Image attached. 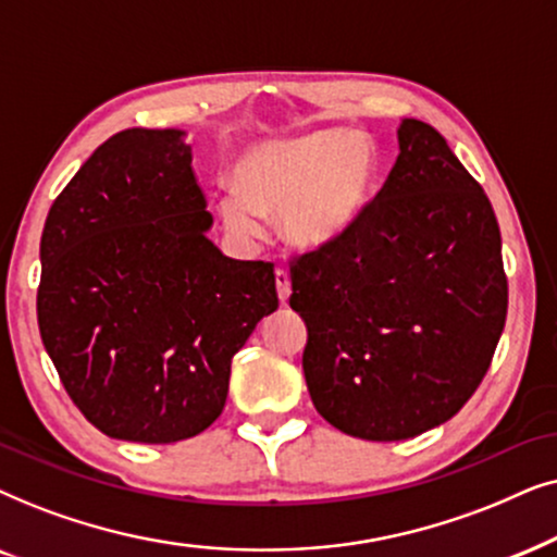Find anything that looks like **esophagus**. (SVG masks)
Wrapping results in <instances>:
<instances>
[{
  "label": "esophagus",
  "mask_w": 557,
  "mask_h": 557,
  "mask_svg": "<svg viewBox=\"0 0 557 557\" xmlns=\"http://www.w3.org/2000/svg\"><path fill=\"white\" fill-rule=\"evenodd\" d=\"M274 285H277L280 302H287V298H290V272L277 267V270H274Z\"/></svg>",
  "instance_id": "1"
}]
</instances>
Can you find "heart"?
Listing matches in <instances>:
<instances>
[{"mask_svg":"<svg viewBox=\"0 0 557 557\" xmlns=\"http://www.w3.org/2000/svg\"><path fill=\"white\" fill-rule=\"evenodd\" d=\"M376 152L364 137L323 129L249 147L234 165L236 193L219 201L236 236L257 234V216H283L285 239L321 249L351 232L372 201Z\"/></svg>","mask_w":557,"mask_h":557,"instance_id":"b5f03b06","label":"heart"}]
</instances>
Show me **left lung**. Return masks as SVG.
Returning a JSON list of instances; mask_svg holds the SVG:
<instances>
[{"label":"left lung","mask_w":557,"mask_h":557,"mask_svg":"<svg viewBox=\"0 0 557 557\" xmlns=\"http://www.w3.org/2000/svg\"><path fill=\"white\" fill-rule=\"evenodd\" d=\"M397 139L395 168L351 232L290 259L310 399L364 441L414 438L454 418L507 321L484 188L430 124L405 119Z\"/></svg>","instance_id":"1"}]
</instances>
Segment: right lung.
<instances>
[{
    "label": "right lung",
    "instance_id": "add662e5",
    "mask_svg": "<svg viewBox=\"0 0 557 557\" xmlns=\"http://www.w3.org/2000/svg\"><path fill=\"white\" fill-rule=\"evenodd\" d=\"M181 129H124L50 206L37 325L103 435L175 443L226 405L232 359L277 310L272 262L224 257Z\"/></svg>",
    "mask_w": 557,
    "mask_h": 557
}]
</instances>
